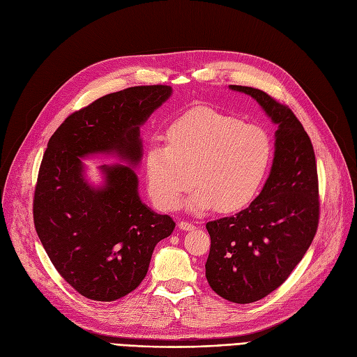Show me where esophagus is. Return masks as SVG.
Returning a JSON list of instances; mask_svg holds the SVG:
<instances>
[{
	"mask_svg": "<svg viewBox=\"0 0 357 357\" xmlns=\"http://www.w3.org/2000/svg\"><path fill=\"white\" fill-rule=\"evenodd\" d=\"M178 227H180L181 230H193L196 226H195L193 223H189V221H180Z\"/></svg>",
	"mask_w": 357,
	"mask_h": 357,
	"instance_id": "esophagus-1",
	"label": "esophagus"
}]
</instances>
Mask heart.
<instances>
[{
	"mask_svg": "<svg viewBox=\"0 0 357 357\" xmlns=\"http://www.w3.org/2000/svg\"><path fill=\"white\" fill-rule=\"evenodd\" d=\"M272 158L273 142L264 128L213 109H193L168 127L165 144L147 151V186L158 206L174 210L193 180L184 202L190 211L214 204L220 211H235L260 189Z\"/></svg>",
	"mask_w": 357,
	"mask_h": 357,
	"instance_id": "heart-1",
	"label": "heart"
}]
</instances>
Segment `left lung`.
Instances as JSON below:
<instances>
[{"label": "left lung", "instance_id": "left-lung-1", "mask_svg": "<svg viewBox=\"0 0 357 357\" xmlns=\"http://www.w3.org/2000/svg\"><path fill=\"white\" fill-rule=\"evenodd\" d=\"M278 126L275 158L260 195L235 215L208 221V284L238 304L264 298L288 279L316 235L319 186L314 151L292 110L267 93L242 85Z\"/></svg>", "mask_w": 357, "mask_h": 357}]
</instances>
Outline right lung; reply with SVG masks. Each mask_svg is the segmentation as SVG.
<instances>
[{"label":"right lung","mask_w":357,"mask_h":357,"mask_svg":"<svg viewBox=\"0 0 357 357\" xmlns=\"http://www.w3.org/2000/svg\"><path fill=\"white\" fill-rule=\"evenodd\" d=\"M171 94L169 85L106 94L69 115L48 140L35 186V229L60 276L90 300L115 301L136 289L156 243L176 227L142 202L132 169L143 156L140 127ZM93 154H115L129 165L101 166L104 184L93 187L82 162Z\"/></svg>","instance_id":"add662e5"}]
</instances>
